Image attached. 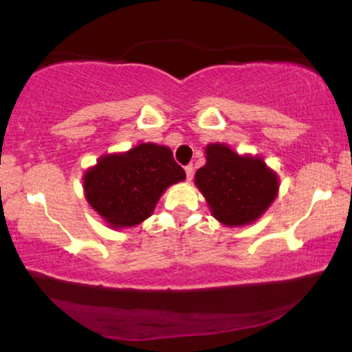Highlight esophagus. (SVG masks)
<instances>
[{"label":"esophagus","instance_id":"esophagus-1","mask_svg":"<svg viewBox=\"0 0 352 352\" xmlns=\"http://www.w3.org/2000/svg\"><path fill=\"white\" fill-rule=\"evenodd\" d=\"M186 176H187V181H192V177H194V166L192 165H187L186 168Z\"/></svg>","mask_w":352,"mask_h":352}]
</instances>
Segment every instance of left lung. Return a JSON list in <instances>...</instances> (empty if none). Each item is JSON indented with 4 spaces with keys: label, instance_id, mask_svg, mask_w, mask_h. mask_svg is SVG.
<instances>
[{
    "label": "left lung",
    "instance_id": "obj_1",
    "mask_svg": "<svg viewBox=\"0 0 352 352\" xmlns=\"http://www.w3.org/2000/svg\"><path fill=\"white\" fill-rule=\"evenodd\" d=\"M206 163L195 173L211 214L229 228L256 221L278 192V177L261 157L239 155L226 144H208Z\"/></svg>",
    "mask_w": 352,
    "mask_h": 352
}]
</instances>
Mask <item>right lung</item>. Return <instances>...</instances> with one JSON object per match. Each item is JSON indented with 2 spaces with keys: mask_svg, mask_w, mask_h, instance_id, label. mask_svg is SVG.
<instances>
[{
  "mask_svg": "<svg viewBox=\"0 0 352 352\" xmlns=\"http://www.w3.org/2000/svg\"><path fill=\"white\" fill-rule=\"evenodd\" d=\"M184 179L171 148L146 142L100 157L85 173L83 187L91 208L110 228L124 229L146 221L166 187Z\"/></svg>",
  "mask_w": 352,
  "mask_h": 352,
  "instance_id": "right-lung-1",
  "label": "right lung"
}]
</instances>
